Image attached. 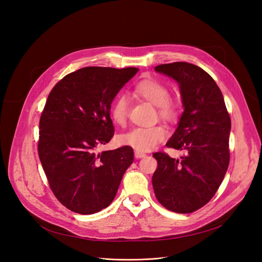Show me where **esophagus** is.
Masks as SVG:
<instances>
[{"label": "esophagus", "mask_w": 262, "mask_h": 262, "mask_svg": "<svg viewBox=\"0 0 262 262\" xmlns=\"http://www.w3.org/2000/svg\"><path fill=\"white\" fill-rule=\"evenodd\" d=\"M135 157H137V158H144V157H146V154H144V152H141V151H135Z\"/></svg>", "instance_id": "obj_1"}]
</instances>
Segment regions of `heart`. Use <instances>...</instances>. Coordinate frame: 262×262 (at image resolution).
I'll return each instance as SVG.
<instances>
[{"instance_id":"1","label":"heart","mask_w":262,"mask_h":262,"mask_svg":"<svg viewBox=\"0 0 262 262\" xmlns=\"http://www.w3.org/2000/svg\"><path fill=\"white\" fill-rule=\"evenodd\" d=\"M134 92L157 106L159 117L167 122H174L180 117L181 106L170 98V89L164 82L156 78H144L134 85ZM130 112V102L125 96H118L111 107V118L120 127L127 123ZM166 130L160 124L147 128H134L119 138L121 144L137 151L146 152L154 149L166 139Z\"/></svg>"}]
</instances>
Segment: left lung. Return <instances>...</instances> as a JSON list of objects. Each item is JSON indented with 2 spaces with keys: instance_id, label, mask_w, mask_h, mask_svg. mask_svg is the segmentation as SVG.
Instances as JSON below:
<instances>
[{
  "instance_id": "1",
  "label": "left lung",
  "mask_w": 262,
  "mask_h": 262,
  "mask_svg": "<svg viewBox=\"0 0 262 262\" xmlns=\"http://www.w3.org/2000/svg\"><path fill=\"white\" fill-rule=\"evenodd\" d=\"M155 71L179 82L183 105L179 127L166 147L184 151L174 159L155 152L158 165L152 175L155 195L166 210L188 214L215 195L230 161L231 119L223 93L210 74L188 62L160 64Z\"/></svg>"
}]
</instances>
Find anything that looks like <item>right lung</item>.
I'll return each mask as SVG.
<instances>
[{
	"label": "right lung",
	"mask_w": 262,
	"mask_h": 262,
	"mask_svg": "<svg viewBox=\"0 0 262 262\" xmlns=\"http://www.w3.org/2000/svg\"><path fill=\"white\" fill-rule=\"evenodd\" d=\"M138 71L82 68L49 93L39 119L38 157L52 193L72 212L89 215L107 207L133 162L130 146L96 149L114 137L111 104Z\"/></svg>",
	"instance_id": "add662e5"
}]
</instances>
